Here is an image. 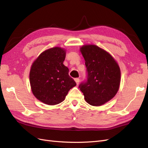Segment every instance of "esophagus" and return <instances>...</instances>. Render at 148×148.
Wrapping results in <instances>:
<instances>
[{
    "label": "esophagus",
    "instance_id": "esophagus-1",
    "mask_svg": "<svg viewBox=\"0 0 148 148\" xmlns=\"http://www.w3.org/2000/svg\"><path fill=\"white\" fill-rule=\"evenodd\" d=\"M75 82H76V83H77V85H78L79 82V78H75Z\"/></svg>",
    "mask_w": 148,
    "mask_h": 148
}]
</instances>
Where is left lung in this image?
<instances>
[{"label": "left lung", "instance_id": "obj_1", "mask_svg": "<svg viewBox=\"0 0 148 148\" xmlns=\"http://www.w3.org/2000/svg\"><path fill=\"white\" fill-rule=\"evenodd\" d=\"M86 66V79L79 85L85 101L91 106L105 104L115 96L120 83V70L110 54L95 45L80 49Z\"/></svg>", "mask_w": 148, "mask_h": 148}]
</instances>
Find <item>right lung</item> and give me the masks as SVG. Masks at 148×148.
<instances>
[{
	"mask_svg": "<svg viewBox=\"0 0 148 148\" xmlns=\"http://www.w3.org/2000/svg\"><path fill=\"white\" fill-rule=\"evenodd\" d=\"M65 51L53 47L41 53L31 66L29 81L31 90L38 100L48 105L64 101L70 89L77 83L64 65Z\"/></svg>",
	"mask_w": 148,
	"mask_h": 148,
	"instance_id": "add662e5",
	"label": "right lung"
}]
</instances>
